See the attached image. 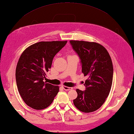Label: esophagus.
Segmentation results:
<instances>
[{
  "mask_svg": "<svg viewBox=\"0 0 134 134\" xmlns=\"http://www.w3.org/2000/svg\"><path fill=\"white\" fill-rule=\"evenodd\" d=\"M62 88H63V90H65V91H69V90H72V88L68 87V86H62Z\"/></svg>",
  "mask_w": 134,
  "mask_h": 134,
  "instance_id": "esophagus-1",
  "label": "esophagus"
}]
</instances>
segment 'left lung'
Listing matches in <instances>:
<instances>
[{
    "instance_id": "1",
    "label": "left lung",
    "mask_w": 134,
    "mask_h": 134,
    "mask_svg": "<svg viewBox=\"0 0 134 134\" xmlns=\"http://www.w3.org/2000/svg\"><path fill=\"white\" fill-rule=\"evenodd\" d=\"M78 54L82 65V72L88 78L86 89H76L78 97L74 105L83 112L97 111L108 97L113 79V65L109 53L104 46L96 42L70 41Z\"/></svg>"
}]
</instances>
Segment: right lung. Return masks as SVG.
I'll return each mask as SVG.
<instances>
[{"mask_svg":"<svg viewBox=\"0 0 134 134\" xmlns=\"http://www.w3.org/2000/svg\"><path fill=\"white\" fill-rule=\"evenodd\" d=\"M67 41L39 42L23 52L16 69L18 91L24 102L35 109L48 107L59 92V86L44 82L54 56Z\"/></svg>","mask_w":134,"mask_h":134,"instance_id":"obj_1","label":"right lung"}]
</instances>
